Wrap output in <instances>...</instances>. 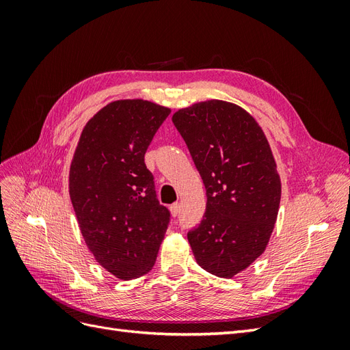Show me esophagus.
<instances>
[{"label":"esophagus","instance_id":"esophagus-1","mask_svg":"<svg viewBox=\"0 0 350 350\" xmlns=\"http://www.w3.org/2000/svg\"><path fill=\"white\" fill-rule=\"evenodd\" d=\"M169 210H171V215L174 217H176L179 215V211H181V204L179 203H174L171 207H169Z\"/></svg>","mask_w":350,"mask_h":350}]
</instances>
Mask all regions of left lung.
<instances>
[{"label":"left lung","instance_id":"1","mask_svg":"<svg viewBox=\"0 0 350 350\" xmlns=\"http://www.w3.org/2000/svg\"><path fill=\"white\" fill-rule=\"evenodd\" d=\"M172 122L206 187V213L188 232L196 261L230 279L266 250L282 183L261 126L235 103L206 100L179 109Z\"/></svg>","mask_w":350,"mask_h":350}]
</instances>
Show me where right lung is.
<instances>
[{
	"instance_id": "1",
	"label": "right lung",
	"mask_w": 350,
	"mask_h": 350,
	"mask_svg": "<svg viewBox=\"0 0 350 350\" xmlns=\"http://www.w3.org/2000/svg\"><path fill=\"white\" fill-rule=\"evenodd\" d=\"M169 113L143 99L111 102L84 125L71 161L70 198L84 242L122 280L152 270L171 217L144 163Z\"/></svg>"
}]
</instances>
